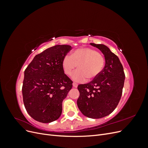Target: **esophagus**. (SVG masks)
Returning <instances> with one entry per match:
<instances>
[{
  "label": "esophagus",
  "instance_id": "34e87169",
  "mask_svg": "<svg viewBox=\"0 0 148 148\" xmlns=\"http://www.w3.org/2000/svg\"><path fill=\"white\" fill-rule=\"evenodd\" d=\"M73 86L74 87V88H77L78 87V84L77 83H73Z\"/></svg>",
  "mask_w": 148,
  "mask_h": 148
}]
</instances>
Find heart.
I'll use <instances>...</instances> for the list:
<instances>
[{"instance_id":"b5f03b06","label":"heart","mask_w":148,"mask_h":148,"mask_svg":"<svg viewBox=\"0 0 148 148\" xmlns=\"http://www.w3.org/2000/svg\"><path fill=\"white\" fill-rule=\"evenodd\" d=\"M105 58L97 51L89 47H83L73 51L71 56H66L62 60V66L64 73L70 76L77 65L78 70L72 75L75 81H83L96 78L103 70Z\"/></svg>"}]
</instances>
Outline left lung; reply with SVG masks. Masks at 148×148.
Returning <instances> with one entry per match:
<instances>
[{"label": "left lung", "instance_id": "left-lung-1", "mask_svg": "<svg viewBox=\"0 0 148 148\" xmlns=\"http://www.w3.org/2000/svg\"><path fill=\"white\" fill-rule=\"evenodd\" d=\"M104 54V68L97 77L87 84H79L77 105L88 118L101 119L115 110L122 94L125 76L123 66L115 53L104 44L90 43Z\"/></svg>", "mask_w": 148, "mask_h": 148}]
</instances>
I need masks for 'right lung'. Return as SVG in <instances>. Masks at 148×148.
<instances>
[{"mask_svg": "<svg viewBox=\"0 0 148 148\" xmlns=\"http://www.w3.org/2000/svg\"><path fill=\"white\" fill-rule=\"evenodd\" d=\"M71 49L56 45L36 56L25 70L22 94L25 109L35 120L50 123L59 119L62 102L73 82L64 73L62 62Z\"/></svg>", "mask_w": 148, "mask_h": 148, "instance_id": "1", "label": "right lung"}]
</instances>
